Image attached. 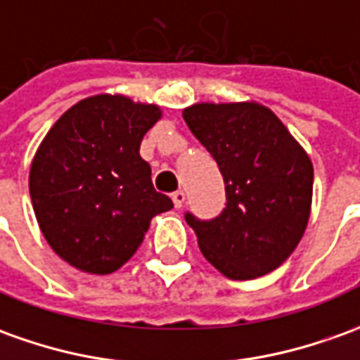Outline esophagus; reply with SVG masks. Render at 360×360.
<instances>
[{"label": "esophagus", "instance_id": "esophagus-1", "mask_svg": "<svg viewBox=\"0 0 360 360\" xmlns=\"http://www.w3.org/2000/svg\"><path fill=\"white\" fill-rule=\"evenodd\" d=\"M172 202H174L176 210H180V207H182V205H184V202H186V194H184V192H182V190H178V192H174V194H172Z\"/></svg>", "mask_w": 360, "mask_h": 360}]
</instances>
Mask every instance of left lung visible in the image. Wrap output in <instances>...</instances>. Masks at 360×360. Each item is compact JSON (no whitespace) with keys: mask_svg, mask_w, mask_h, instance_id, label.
I'll use <instances>...</instances> for the list:
<instances>
[{"mask_svg":"<svg viewBox=\"0 0 360 360\" xmlns=\"http://www.w3.org/2000/svg\"><path fill=\"white\" fill-rule=\"evenodd\" d=\"M215 158L227 204L215 219L186 213L204 257L231 280L278 269L308 227L314 166L269 108L257 101L194 103L182 111Z\"/></svg>","mask_w":360,"mask_h":360,"instance_id":"obj_1","label":"left lung"}]
</instances>
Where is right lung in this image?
<instances>
[{"label": "right lung", "instance_id": "1", "mask_svg": "<svg viewBox=\"0 0 360 360\" xmlns=\"http://www.w3.org/2000/svg\"><path fill=\"white\" fill-rule=\"evenodd\" d=\"M160 117L158 105L100 94L62 113L37 148L29 172L34 215L52 251L74 269L115 272L135 255L150 219L174 207L139 155Z\"/></svg>", "mask_w": 360, "mask_h": 360}]
</instances>
